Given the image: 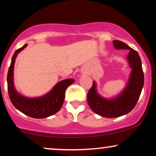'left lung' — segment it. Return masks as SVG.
Wrapping results in <instances>:
<instances>
[{
  "instance_id": "1",
  "label": "left lung",
  "mask_w": 156,
  "mask_h": 156,
  "mask_svg": "<svg viewBox=\"0 0 156 156\" xmlns=\"http://www.w3.org/2000/svg\"><path fill=\"white\" fill-rule=\"evenodd\" d=\"M113 46L116 49L129 51L127 59L132 72L128 83L118 96L106 99L99 94L97 83L93 81L92 87L87 94V102L90 108L95 113L106 118L120 117L132 111L140 98L144 86L142 62L137 51L120 41H113Z\"/></svg>"
}]
</instances>
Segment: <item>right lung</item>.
Returning <instances> with one entry per match:
<instances>
[{
	"label": "right lung",
	"mask_w": 156,
	"mask_h": 156,
	"mask_svg": "<svg viewBox=\"0 0 156 156\" xmlns=\"http://www.w3.org/2000/svg\"><path fill=\"white\" fill-rule=\"evenodd\" d=\"M27 44L19 48L13 55L7 76L8 92L9 98L15 108L34 119H44L57 112L62 106L65 99V90L69 86L74 83L72 78L65 79L58 82L49 92L39 97H26L17 92L14 84V67L17 54L22 51Z\"/></svg>",
	"instance_id": "obj_1"
}]
</instances>
